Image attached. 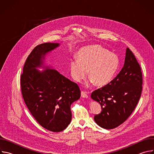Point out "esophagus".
<instances>
[{
    "label": "esophagus",
    "instance_id": "1",
    "mask_svg": "<svg viewBox=\"0 0 154 154\" xmlns=\"http://www.w3.org/2000/svg\"><path fill=\"white\" fill-rule=\"evenodd\" d=\"M88 94H89V93L85 92V91H82L81 96L83 98H88Z\"/></svg>",
    "mask_w": 154,
    "mask_h": 154
}]
</instances>
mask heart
I'll use <instances>...</instances> for the list:
<instances>
[{
    "label": "heart",
    "instance_id": "heart-1",
    "mask_svg": "<svg viewBox=\"0 0 154 154\" xmlns=\"http://www.w3.org/2000/svg\"><path fill=\"white\" fill-rule=\"evenodd\" d=\"M119 67L118 57L99 46L81 49L77 53V58H71L69 63L71 75L77 82H81L88 71L90 79L87 86L94 82L100 86L108 84L115 76Z\"/></svg>",
    "mask_w": 154,
    "mask_h": 154
}]
</instances>
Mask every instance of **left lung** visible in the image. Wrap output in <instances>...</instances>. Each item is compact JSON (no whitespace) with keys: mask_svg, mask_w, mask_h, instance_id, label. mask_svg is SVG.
<instances>
[{"mask_svg":"<svg viewBox=\"0 0 154 154\" xmlns=\"http://www.w3.org/2000/svg\"><path fill=\"white\" fill-rule=\"evenodd\" d=\"M143 77L140 66L128 48L124 66L106 85L91 93V98L102 107L94 116L96 123L105 129L115 128L122 124L135 108L141 94Z\"/></svg>","mask_w":154,"mask_h":154,"instance_id":"1","label":"left lung"}]
</instances>
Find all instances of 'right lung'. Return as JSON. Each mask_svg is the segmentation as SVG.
I'll list each match as a JSON object with an SVG mask.
<instances>
[{
    "mask_svg": "<svg viewBox=\"0 0 154 154\" xmlns=\"http://www.w3.org/2000/svg\"><path fill=\"white\" fill-rule=\"evenodd\" d=\"M60 45L46 42L35 47L20 79L22 94L30 112L42 127L54 132L64 130L71 123V105L81 93L76 83L45 63L46 55Z\"/></svg>",
    "mask_w": 154,
    "mask_h": 154,
    "instance_id": "add662e5",
    "label": "right lung"
}]
</instances>
